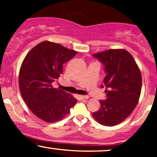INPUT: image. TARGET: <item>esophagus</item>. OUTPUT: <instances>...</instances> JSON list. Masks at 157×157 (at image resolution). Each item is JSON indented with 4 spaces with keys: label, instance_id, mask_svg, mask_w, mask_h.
<instances>
[{
    "label": "esophagus",
    "instance_id": "esophagus-1",
    "mask_svg": "<svg viewBox=\"0 0 157 157\" xmlns=\"http://www.w3.org/2000/svg\"><path fill=\"white\" fill-rule=\"evenodd\" d=\"M78 97L80 100H86V99H89V96H86V95H79Z\"/></svg>",
    "mask_w": 157,
    "mask_h": 157
}]
</instances>
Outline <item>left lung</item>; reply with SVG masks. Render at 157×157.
Returning a JSON list of instances; mask_svg holds the SVG:
<instances>
[{
	"instance_id": "1",
	"label": "left lung",
	"mask_w": 157,
	"mask_h": 157,
	"mask_svg": "<svg viewBox=\"0 0 157 157\" xmlns=\"http://www.w3.org/2000/svg\"><path fill=\"white\" fill-rule=\"evenodd\" d=\"M104 66L106 100L92 113L100 124L114 126L125 120L137 105L142 89V75L132 55L125 49H110L94 54Z\"/></svg>"
}]
</instances>
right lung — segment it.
Segmentation results:
<instances>
[{
  "instance_id": "right-lung-1",
  "label": "right lung",
  "mask_w": 157,
  "mask_h": 157,
  "mask_svg": "<svg viewBox=\"0 0 157 157\" xmlns=\"http://www.w3.org/2000/svg\"><path fill=\"white\" fill-rule=\"evenodd\" d=\"M77 53L44 41L26 55L20 69L19 88L29 109L38 118L50 123L59 121L77 103L70 94L52 86L63 73V65Z\"/></svg>"
}]
</instances>
